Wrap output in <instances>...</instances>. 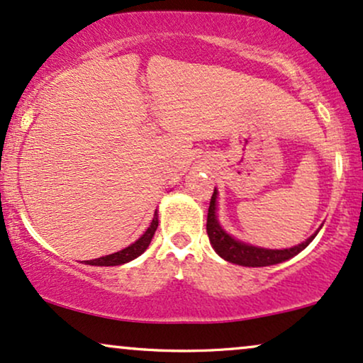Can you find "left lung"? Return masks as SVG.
<instances>
[{
    "label": "left lung",
    "instance_id": "1",
    "mask_svg": "<svg viewBox=\"0 0 363 363\" xmlns=\"http://www.w3.org/2000/svg\"><path fill=\"white\" fill-rule=\"evenodd\" d=\"M216 199H218V191L214 189L213 197H211L209 203V211H208V224H206V229H208V236L211 245H213L214 251L221 258H224L229 263L241 264V266H272L283 263V261L293 258L300 251H303L306 246L310 245L311 241L315 240V235H311L308 240L301 245L288 247V250H266V247H258L253 245H247V242L238 241L233 236H229L226 231L221 228V224L218 223V216H216Z\"/></svg>",
    "mask_w": 363,
    "mask_h": 363
}]
</instances>
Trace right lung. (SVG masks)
<instances>
[{
  "mask_svg": "<svg viewBox=\"0 0 363 363\" xmlns=\"http://www.w3.org/2000/svg\"><path fill=\"white\" fill-rule=\"evenodd\" d=\"M157 226H159V219H157V211H155L154 219H152V223H150V226L147 228V231H145L144 235H142L135 242H132V245L127 246L125 250L117 251V253H113V255H107V256H102V258L85 261V264L117 266V264H123V263H128V261L135 259L137 256H140L149 247L150 241H152V238L155 235V229H157Z\"/></svg>",
  "mask_w": 363,
  "mask_h": 363,
  "instance_id": "add662e5",
  "label": "right lung"
}]
</instances>
